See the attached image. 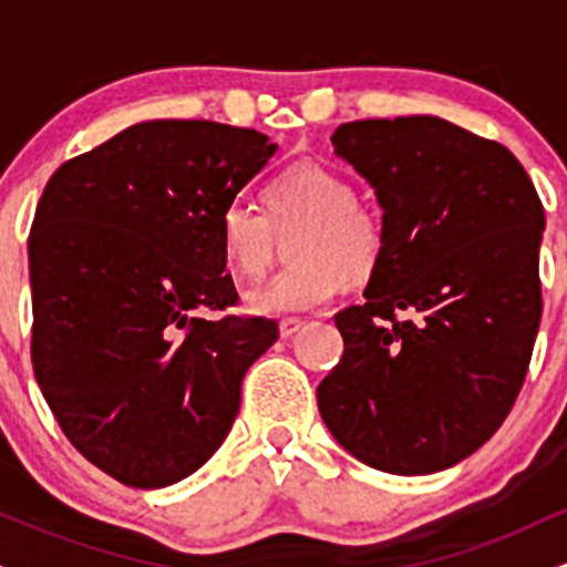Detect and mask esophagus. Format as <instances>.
<instances>
[{
    "mask_svg": "<svg viewBox=\"0 0 567 567\" xmlns=\"http://www.w3.org/2000/svg\"><path fill=\"white\" fill-rule=\"evenodd\" d=\"M301 328H303V320H298V317H285V320H279V336L282 338L296 336Z\"/></svg>",
    "mask_w": 567,
    "mask_h": 567,
    "instance_id": "1",
    "label": "esophagus"
}]
</instances>
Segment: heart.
Returning <instances> with one entry per match:
<instances>
[{"label":"heart","instance_id":"heart-1","mask_svg":"<svg viewBox=\"0 0 567 567\" xmlns=\"http://www.w3.org/2000/svg\"><path fill=\"white\" fill-rule=\"evenodd\" d=\"M290 239L292 264L247 292L256 315H296L328 303L351 282L373 277L386 252V220L357 199L354 184L320 162H296L266 188V213L231 202L220 216V250L245 279H261Z\"/></svg>","mask_w":567,"mask_h":567}]
</instances>
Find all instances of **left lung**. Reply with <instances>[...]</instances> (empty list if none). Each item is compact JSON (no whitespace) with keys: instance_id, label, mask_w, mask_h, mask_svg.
Masks as SVG:
<instances>
[{"instance_id":"1","label":"left lung","mask_w":567,"mask_h":567,"mask_svg":"<svg viewBox=\"0 0 567 567\" xmlns=\"http://www.w3.org/2000/svg\"><path fill=\"white\" fill-rule=\"evenodd\" d=\"M330 141L375 188L386 252L365 301L336 315L343 357L317 386L320 415L373 470H447L523 389L544 205L509 148L440 116L347 122Z\"/></svg>"}]
</instances>
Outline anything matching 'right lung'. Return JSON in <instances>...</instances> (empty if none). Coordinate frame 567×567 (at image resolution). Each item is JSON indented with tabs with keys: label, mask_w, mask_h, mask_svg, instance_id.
Listing matches in <instances>:
<instances>
[{
	"label": "right lung",
	"mask_w": 567,
	"mask_h": 567,
	"mask_svg": "<svg viewBox=\"0 0 567 567\" xmlns=\"http://www.w3.org/2000/svg\"><path fill=\"white\" fill-rule=\"evenodd\" d=\"M250 127L154 120L63 162L29 234L31 362L71 445L130 487L197 472L279 338L237 303L220 216L275 157Z\"/></svg>",
	"instance_id": "add662e5"
}]
</instances>
